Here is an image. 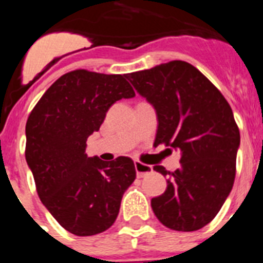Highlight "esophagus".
I'll list each match as a JSON object with an SVG mask.
<instances>
[{"label":"esophagus","mask_w":263,"mask_h":263,"mask_svg":"<svg viewBox=\"0 0 263 263\" xmlns=\"http://www.w3.org/2000/svg\"><path fill=\"white\" fill-rule=\"evenodd\" d=\"M134 167H136V173L138 178H143V176H146L147 174H150L153 171L152 166L142 163V162H139V160H137L136 163H134Z\"/></svg>","instance_id":"esophagus-1"}]
</instances>
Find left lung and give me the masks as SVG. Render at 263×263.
<instances>
[{"label":"left lung","instance_id":"left-lung-1","mask_svg":"<svg viewBox=\"0 0 263 263\" xmlns=\"http://www.w3.org/2000/svg\"><path fill=\"white\" fill-rule=\"evenodd\" d=\"M136 90L155 109L154 145L180 152V168L167 176L166 191L152 199L164 227L194 232L211 222L229 196L236 176L240 132L233 111L199 69L182 60L126 75Z\"/></svg>","mask_w":263,"mask_h":263}]
</instances>
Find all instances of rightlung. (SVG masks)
I'll list each match as a JSON object with an SVG mask.
<instances>
[{"label": "right lung", "mask_w": 263, "mask_h": 263, "mask_svg": "<svg viewBox=\"0 0 263 263\" xmlns=\"http://www.w3.org/2000/svg\"><path fill=\"white\" fill-rule=\"evenodd\" d=\"M136 96L126 75L78 69L58 79L26 122V162L39 199L66 231L95 236L113 225L136 179L127 157L106 163L85 154L116 101Z\"/></svg>", "instance_id": "1"}]
</instances>
